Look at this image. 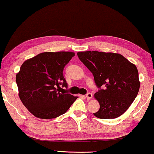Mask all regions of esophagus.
I'll return each instance as SVG.
<instances>
[{
	"mask_svg": "<svg viewBox=\"0 0 154 154\" xmlns=\"http://www.w3.org/2000/svg\"><path fill=\"white\" fill-rule=\"evenodd\" d=\"M86 98L88 100H90L92 98V93H88L86 94Z\"/></svg>",
	"mask_w": 154,
	"mask_h": 154,
	"instance_id": "esophagus-1",
	"label": "esophagus"
}]
</instances>
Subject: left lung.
Segmentation results:
<instances>
[{
  "label": "left lung",
  "mask_w": 154,
  "mask_h": 154,
  "mask_svg": "<svg viewBox=\"0 0 154 154\" xmlns=\"http://www.w3.org/2000/svg\"><path fill=\"white\" fill-rule=\"evenodd\" d=\"M77 55L92 73L99 88L94 97L100 108L94 115L100 119H115L124 114L139 92L136 66L119 53L93 51L78 52ZM101 86L105 88L101 89Z\"/></svg>",
  "instance_id": "obj_1"
}]
</instances>
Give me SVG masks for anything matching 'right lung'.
Returning a JSON list of instances; mask_svg holds the SVG:
<instances>
[{
    "mask_svg": "<svg viewBox=\"0 0 154 154\" xmlns=\"http://www.w3.org/2000/svg\"><path fill=\"white\" fill-rule=\"evenodd\" d=\"M73 52H44L23 62L16 75L19 96L29 112L40 119L63 115L77 99L62 92L67 88L63 75Z\"/></svg>",
    "mask_w": 154,
    "mask_h": 154,
    "instance_id": "obj_1",
    "label": "right lung"
}]
</instances>
